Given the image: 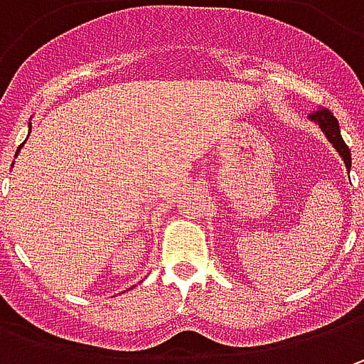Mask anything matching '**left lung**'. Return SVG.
<instances>
[{"label": "left lung", "mask_w": 364, "mask_h": 364, "mask_svg": "<svg viewBox=\"0 0 364 364\" xmlns=\"http://www.w3.org/2000/svg\"><path fill=\"white\" fill-rule=\"evenodd\" d=\"M312 119L322 127V132L326 133V137L330 139V144L338 149V154L343 156L344 164H346V168L350 170V149H348V146L344 144L343 135H341V127H338V121H336V117L330 113L328 109H324V107H320V109H316L314 113L310 115Z\"/></svg>", "instance_id": "1"}]
</instances>
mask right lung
<instances>
[{"mask_svg": "<svg viewBox=\"0 0 364 364\" xmlns=\"http://www.w3.org/2000/svg\"><path fill=\"white\" fill-rule=\"evenodd\" d=\"M21 146H23V144H21ZM21 146H20V147H21ZM18 151H20V149H18ZM18 151H16V154H18Z\"/></svg>", "mask_w": 364, "mask_h": 364, "instance_id": "right-lung-1", "label": "right lung"}]
</instances>
